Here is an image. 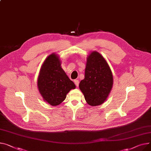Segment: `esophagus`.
<instances>
[{
	"label": "esophagus",
	"instance_id": "1",
	"mask_svg": "<svg viewBox=\"0 0 151 151\" xmlns=\"http://www.w3.org/2000/svg\"><path fill=\"white\" fill-rule=\"evenodd\" d=\"M74 82H75V85L78 87V86H79V80H78V79H75V81H74Z\"/></svg>",
	"mask_w": 151,
	"mask_h": 151
}]
</instances>
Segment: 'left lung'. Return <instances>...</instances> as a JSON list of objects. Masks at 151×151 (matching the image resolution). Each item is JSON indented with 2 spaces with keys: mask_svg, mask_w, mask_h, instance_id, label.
<instances>
[{
  "mask_svg": "<svg viewBox=\"0 0 151 151\" xmlns=\"http://www.w3.org/2000/svg\"><path fill=\"white\" fill-rule=\"evenodd\" d=\"M85 78L79 87L86 102L96 106L106 101L113 84V76L107 63L98 52H93L87 59Z\"/></svg>",
  "mask_w": 151,
  "mask_h": 151,
  "instance_id": "obj_1",
  "label": "left lung"
}]
</instances>
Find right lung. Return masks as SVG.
Segmentation results:
<instances>
[{"mask_svg":"<svg viewBox=\"0 0 151 151\" xmlns=\"http://www.w3.org/2000/svg\"><path fill=\"white\" fill-rule=\"evenodd\" d=\"M37 86L44 99L52 106L61 104L70 90L76 87L61 68L59 58L54 53L48 56L44 62Z\"/></svg>","mask_w":151,"mask_h":151,"instance_id":"1","label":"right lung"}]
</instances>
